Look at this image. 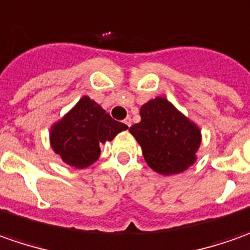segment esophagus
I'll return each mask as SVG.
<instances>
[{
    "instance_id": "esophagus-1",
    "label": "esophagus",
    "mask_w": 250,
    "mask_h": 250,
    "mask_svg": "<svg viewBox=\"0 0 250 250\" xmlns=\"http://www.w3.org/2000/svg\"><path fill=\"white\" fill-rule=\"evenodd\" d=\"M125 125H127V127H130V125H131V117H130V116L125 117Z\"/></svg>"
}]
</instances>
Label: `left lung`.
<instances>
[{
	"label": "left lung",
	"mask_w": 250,
	"mask_h": 250,
	"mask_svg": "<svg viewBox=\"0 0 250 250\" xmlns=\"http://www.w3.org/2000/svg\"><path fill=\"white\" fill-rule=\"evenodd\" d=\"M141 122L130 133L141 145L149 167L170 176L184 171L195 162L201 145V131L167 99L155 98L142 105Z\"/></svg>",
	"instance_id": "1"
}]
</instances>
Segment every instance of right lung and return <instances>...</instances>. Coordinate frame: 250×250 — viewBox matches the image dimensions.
Returning a JSON list of instances; mask_svg holds the SVG:
<instances>
[{
    "label": "right lung",
    "instance_id": "right-lung-1",
    "mask_svg": "<svg viewBox=\"0 0 250 250\" xmlns=\"http://www.w3.org/2000/svg\"><path fill=\"white\" fill-rule=\"evenodd\" d=\"M127 125L113 120L97 102L84 97L51 130V145L74 167H88L101 155L99 144L110 141Z\"/></svg>",
    "mask_w": 250,
    "mask_h": 250
}]
</instances>
